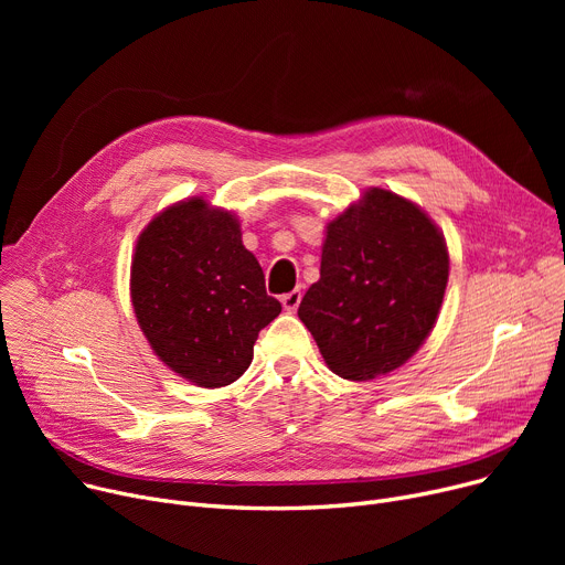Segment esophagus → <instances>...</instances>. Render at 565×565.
I'll return each instance as SVG.
<instances>
[{
	"label": "esophagus",
	"mask_w": 565,
	"mask_h": 565,
	"mask_svg": "<svg viewBox=\"0 0 565 565\" xmlns=\"http://www.w3.org/2000/svg\"><path fill=\"white\" fill-rule=\"evenodd\" d=\"M300 302H302V290H290V292H286L284 298H281V305H284V309H286L288 313L298 311Z\"/></svg>",
	"instance_id": "1"
}]
</instances>
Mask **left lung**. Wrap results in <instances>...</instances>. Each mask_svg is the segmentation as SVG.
<instances>
[{"label":"left lung","instance_id":"8db88e82","mask_svg":"<svg viewBox=\"0 0 565 565\" xmlns=\"http://www.w3.org/2000/svg\"><path fill=\"white\" fill-rule=\"evenodd\" d=\"M449 281L444 235L419 205L371 188L328 224L298 316L345 380L403 366L433 332Z\"/></svg>","mask_w":565,"mask_h":565}]
</instances>
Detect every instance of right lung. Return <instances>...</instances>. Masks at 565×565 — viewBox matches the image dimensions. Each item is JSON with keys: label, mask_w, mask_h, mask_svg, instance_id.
Returning <instances> with one entry per match:
<instances>
[{"label": "right lung", "mask_w": 565, "mask_h": 565, "mask_svg": "<svg viewBox=\"0 0 565 565\" xmlns=\"http://www.w3.org/2000/svg\"><path fill=\"white\" fill-rule=\"evenodd\" d=\"M130 295L158 358L213 390L249 369L258 332L281 313L241 224L201 196L169 205L141 231Z\"/></svg>", "instance_id": "right-lung-1"}]
</instances>
